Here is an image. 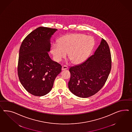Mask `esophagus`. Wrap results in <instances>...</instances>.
I'll return each mask as SVG.
<instances>
[{
  "instance_id": "obj_1",
  "label": "esophagus",
  "mask_w": 132,
  "mask_h": 132,
  "mask_svg": "<svg viewBox=\"0 0 132 132\" xmlns=\"http://www.w3.org/2000/svg\"><path fill=\"white\" fill-rule=\"evenodd\" d=\"M68 69V66H67L66 65H63V66H62L61 69H62V70H67Z\"/></svg>"
}]
</instances>
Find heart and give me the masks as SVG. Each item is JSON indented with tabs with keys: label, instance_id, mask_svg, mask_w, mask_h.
I'll return each instance as SVG.
<instances>
[{
	"label": "heart",
	"instance_id": "heart-1",
	"mask_svg": "<svg viewBox=\"0 0 132 132\" xmlns=\"http://www.w3.org/2000/svg\"><path fill=\"white\" fill-rule=\"evenodd\" d=\"M94 40L90 36L80 34H71L61 37L59 43H54L51 53L57 62L61 61L67 53L71 61L75 64L86 60L94 45Z\"/></svg>",
	"mask_w": 132,
	"mask_h": 132
}]
</instances>
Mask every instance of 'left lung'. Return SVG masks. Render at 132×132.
Returning a JSON list of instances; mask_svg holds the SVG:
<instances>
[{
  "mask_svg": "<svg viewBox=\"0 0 132 132\" xmlns=\"http://www.w3.org/2000/svg\"><path fill=\"white\" fill-rule=\"evenodd\" d=\"M111 68L110 47L101 40L94 54L82 63L69 69L71 78L68 87L76 96L86 98L93 96L102 88Z\"/></svg>",
  "mask_w": 132,
  "mask_h": 132,
  "instance_id": "8db88e82",
  "label": "left lung"
}]
</instances>
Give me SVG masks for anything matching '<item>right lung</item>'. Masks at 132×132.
<instances>
[{"label":"right lung","instance_id":"1","mask_svg":"<svg viewBox=\"0 0 132 132\" xmlns=\"http://www.w3.org/2000/svg\"><path fill=\"white\" fill-rule=\"evenodd\" d=\"M57 29L39 27L27 36L19 50L18 75L25 90L35 96H43L52 88L62 66L51 60L50 38Z\"/></svg>","mask_w":132,"mask_h":132}]
</instances>
